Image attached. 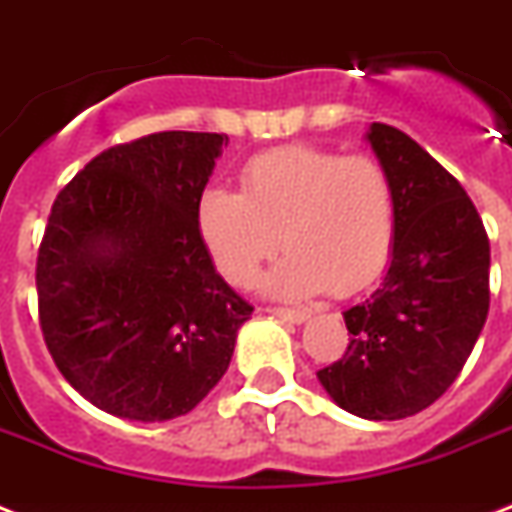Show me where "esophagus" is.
Instances as JSON below:
<instances>
[{"instance_id":"esophagus-1","label":"esophagus","mask_w":512,"mask_h":512,"mask_svg":"<svg viewBox=\"0 0 512 512\" xmlns=\"http://www.w3.org/2000/svg\"><path fill=\"white\" fill-rule=\"evenodd\" d=\"M273 316L281 321H289V324H305V321L311 319V313L308 311H289V308H273Z\"/></svg>"}]
</instances>
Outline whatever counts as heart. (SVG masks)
<instances>
[{"label":"heart","instance_id":"1","mask_svg":"<svg viewBox=\"0 0 512 512\" xmlns=\"http://www.w3.org/2000/svg\"><path fill=\"white\" fill-rule=\"evenodd\" d=\"M196 225L225 281L247 287L279 249L263 279L281 300L353 295L385 268L396 239V188L372 156L313 146L276 148L241 172V193L212 185L199 196Z\"/></svg>","mask_w":512,"mask_h":512}]
</instances>
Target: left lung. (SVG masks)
<instances>
[{
  "instance_id": "left-lung-1",
  "label": "left lung",
  "mask_w": 512,
  "mask_h": 512,
  "mask_svg": "<svg viewBox=\"0 0 512 512\" xmlns=\"http://www.w3.org/2000/svg\"><path fill=\"white\" fill-rule=\"evenodd\" d=\"M366 143L396 188V239L380 289L342 313L348 350L319 382L364 420H404L457 380L489 313V236L457 180L396 127Z\"/></svg>"
}]
</instances>
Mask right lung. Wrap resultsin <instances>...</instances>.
Instances as JSON below:
<instances>
[{"mask_svg":"<svg viewBox=\"0 0 512 512\" xmlns=\"http://www.w3.org/2000/svg\"><path fill=\"white\" fill-rule=\"evenodd\" d=\"M223 146L217 132H156L108 148L52 204L36 257L44 342L71 388L114 417L191 412L252 316L196 225Z\"/></svg>","mask_w":512,"mask_h":512,"instance_id":"add662e5","label":"right lung"}]
</instances>
